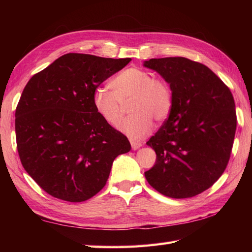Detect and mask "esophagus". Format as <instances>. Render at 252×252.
<instances>
[{"label": "esophagus", "instance_id": "esophagus-1", "mask_svg": "<svg viewBox=\"0 0 252 252\" xmlns=\"http://www.w3.org/2000/svg\"><path fill=\"white\" fill-rule=\"evenodd\" d=\"M131 146L133 151H136V149L140 148L142 146L141 142H136V141H131Z\"/></svg>", "mask_w": 252, "mask_h": 252}]
</instances>
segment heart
I'll return each instance as SVG.
<instances>
[{
    "label": "heart",
    "mask_w": 252,
    "mask_h": 252,
    "mask_svg": "<svg viewBox=\"0 0 252 252\" xmlns=\"http://www.w3.org/2000/svg\"><path fill=\"white\" fill-rule=\"evenodd\" d=\"M112 92L104 88L95 90L92 103L95 111L106 123L116 126L122 117V105L131 101L132 114L120 122L118 129L132 140H141L153 129V120L163 122L173 106V93L163 79L154 78L145 69L131 67L112 80Z\"/></svg>",
    "instance_id": "obj_1"
}]
</instances>
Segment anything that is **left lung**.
<instances>
[{"label":"left lung","instance_id":"1","mask_svg":"<svg viewBox=\"0 0 252 252\" xmlns=\"http://www.w3.org/2000/svg\"><path fill=\"white\" fill-rule=\"evenodd\" d=\"M144 66L173 93L168 120L146 143L157 158L145 178L167 197H194L215 184L228 163L237 125L234 97L215 72L189 58H152Z\"/></svg>","mask_w":252,"mask_h":252}]
</instances>
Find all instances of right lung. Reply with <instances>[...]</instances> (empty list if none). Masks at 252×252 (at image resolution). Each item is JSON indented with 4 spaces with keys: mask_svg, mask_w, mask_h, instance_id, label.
<instances>
[{
    "mask_svg": "<svg viewBox=\"0 0 252 252\" xmlns=\"http://www.w3.org/2000/svg\"><path fill=\"white\" fill-rule=\"evenodd\" d=\"M130 62L69 53L27 83L15 112L17 149L27 173L47 194L90 199L106 185L116 157L130 152L127 138L92 103L99 84Z\"/></svg>",
    "mask_w": 252,
    "mask_h": 252,
    "instance_id": "right-lung-1",
    "label": "right lung"
}]
</instances>
